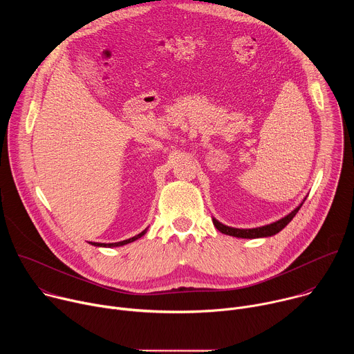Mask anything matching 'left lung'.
<instances>
[{
  "mask_svg": "<svg viewBox=\"0 0 354 354\" xmlns=\"http://www.w3.org/2000/svg\"><path fill=\"white\" fill-rule=\"evenodd\" d=\"M304 203V201H302ZM302 203L295 207L290 214H287L286 217L272 223V224H268V225H263V227H258V228H234V227H228V225H224L221 224L218 220L213 218V224L214 227L225 234V235H231V236H236V238H248V239H254V238H266V236H272V235H276L277 232H280L292 218L294 216L298 213V210L301 209Z\"/></svg>",
  "mask_w": 354,
  "mask_h": 354,
  "instance_id": "1",
  "label": "left lung"
}]
</instances>
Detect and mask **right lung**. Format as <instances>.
<instances>
[{
    "label": "right lung",
    "instance_id": "1",
    "mask_svg": "<svg viewBox=\"0 0 354 354\" xmlns=\"http://www.w3.org/2000/svg\"><path fill=\"white\" fill-rule=\"evenodd\" d=\"M145 231L147 230H144L142 232H140L138 235H136V236H133V238H129V239H124V241H120V242H112V243H99V242H93L92 245H95V246H104V248H113V246H123V245H126V243H130V242H133V241H136V239H138V238H141L144 234H145Z\"/></svg>",
    "mask_w": 354,
    "mask_h": 354
}]
</instances>
